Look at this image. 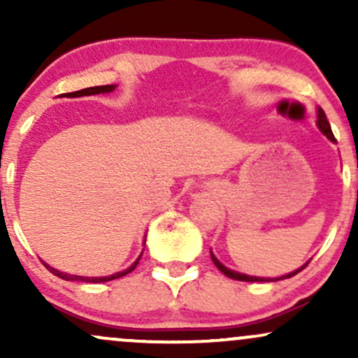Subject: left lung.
I'll return each instance as SVG.
<instances>
[{
  "label": "left lung",
  "instance_id": "8db88e82",
  "mask_svg": "<svg viewBox=\"0 0 358 358\" xmlns=\"http://www.w3.org/2000/svg\"><path fill=\"white\" fill-rule=\"evenodd\" d=\"M318 127H320V131H322V133H323L324 136H327L328 139H331V141H336L335 136H334V133H331L330 122H328L327 116H324L323 109H318ZM210 256H212V261H213V264H215L217 268H219V271H222V273L225 274V276H227V278H231V279H237V281H245V282L278 281V279H286V278H291V276H294V274H298L299 271H301L303 268H306V264H305V266H303L301 269H298V271H293V273L286 274V276H281V278H278V279H271V278H256V276H248V274H241V273H236V271H231V269H229V268H225V266L222 264V262L219 261V259H217L215 256H213L212 252H210Z\"/></svg>",
  "mask_w": 358,
  "mask_h": 358
}]
</instances>
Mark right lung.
I'll return each instance as SVG.
<instances>
[{"label": "right lung", "mask_w": 358, "mask_h": 358, "mask_svg": "<svg viewBox=\"0 0 358 358\" xmlns=\"http://www.w3.org/2000/svg\"><path fill=\"white\" fill-rule=\"evenodd\" d=\"M116 89V85H97V87H87V89H82V90H77V92H71L67 94L69 97H80V96H92V94H106V92H113V90ZM143 256V252H141ZM141 256H139L136 259V262H134L131 268H127L126 271H122V273H116V274H110V276H106V278H85V276H73V274H65V273H60V271L53 269L50 268V266L45 264V268H47L48 271H50L52 274H55V276H59L62 279H65V281H85V282H106V281H113V279H117V278H122L126 276L127 273H131L134 268L138 266L139 259H141Z\"/></svg>", "instance_id": "1"}]
</instances>
